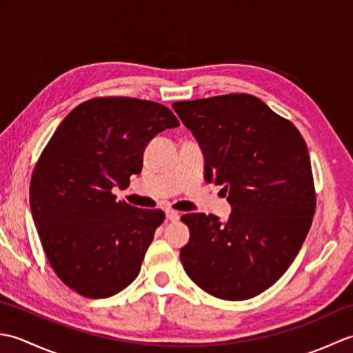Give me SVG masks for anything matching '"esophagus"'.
Here are the masks:
<instances>
[{
    "label": "esophagus",
    "instance_id": "esophagus-1",
    "mask_svg": "<svg viewBox=\"0 0 353 353\" xmlns=\"http://www.w3.org/2000/svg\"><path fill=\"white\" fill-rule=\"evenodd\" d=\"M165 214H167V219L170 221H177L179 219H181V214H179L177 211H172V209H167Z\"/></svg>",
    "mask_w": 353,
    "mask_h": 353
}]
</instances>
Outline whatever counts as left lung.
I'll list each match as a JSON object with an SVG mask.
<instances>
[{"label": "left lung", "mask_w": 353, "mask_h": 353, "mask_svg": "<svg viewBox=\"0 0 353 353\" xmlns=\"http://www.w3.org/2000/svg\"><path fill=\"white\" fill-rule=\"evenodd\" d=\"M205 154V181L223 185L226 221L185 214L186 274L223 301H245L287 272L308 235L316 190L296 125L249 94L172 103Z\"/></svg>", "instance_id": "8db88e82"}]
</instances>
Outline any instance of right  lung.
<instances>
[{
	"label": "right lung",
	"mask_w": 353,
	"mask_h": 353,
	"mask_svg": "<svg viewBox=\"0 0 353 353\" xmlns=\"http://www.w3.org/2000/svg\"><path fill=\"white\" fill-rule=\"evenodd\" d=\"M179 124L163 104L99 97L72 109L43 148L30 208L45 256L79 294L110 297L137 279L165 214L119 201L112 190L127 188L148 142Z\"/></svg>",
	"instance_id": "right-lung-1"
}]
</instances>
